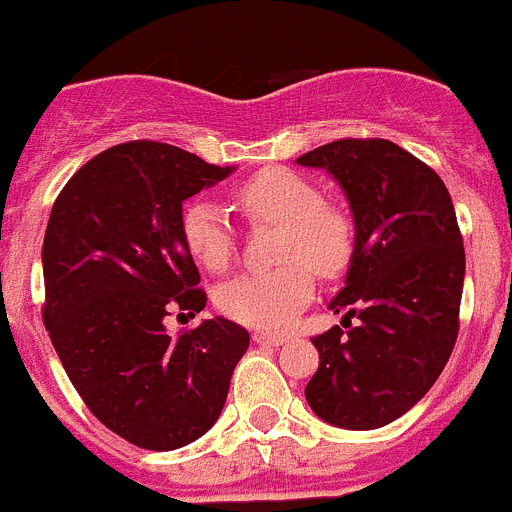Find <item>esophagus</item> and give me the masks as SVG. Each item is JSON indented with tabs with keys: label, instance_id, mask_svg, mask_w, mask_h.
I'll return each mask as SVG.
<instances>
[{
	"label": "esophagus",
	"instance_id": "34e87169",
	"mask_svg": "<svg viewBox=\"0 0 512 512\" xmlns=\"http://www.w3.org/2000/svg\"><path fill=\"white\" fill-rule=\"evenodd\" d=\"M289 338L282 336V333H264V330H256L253 333V343H266V346H282Z\"/></svg>",
	"mask_w": 512,
	"mask_h": 512
}]
</instances>
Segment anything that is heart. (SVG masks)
I'll list each match as a JSON object with an SVG mask.
<instances>
[{"label":"heart","instance_id":"obj_1","mask_svg":"<svg viewBox=\"0 0 512 512\" xmlns=\"http://www.w3.org/2000/svg\"><path fill=\"white\" fill-rule=\"evenodd\" d=\"M243 207L259 220L284 223L282 269H251L220 287L217 305L228 318L261 330H284L315 295V274L336 277L354 251V230L346 212L323 205L310 179L289 169H264L238 192ZM184 243L210 271H223L235 251L228 215L210 200L189 202L182 215Z\"/></svg>","mask_w":512,"mask_h":512}]
</instances>
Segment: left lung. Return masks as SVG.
<instances>
[{
    "mask_svg": "<svg viewBox=\"0 0 512 512\" xmlns=\"http://www.w3.org/2000/svg\"><path fill=\"white\" fill-rule=\"evenodd\" d=\"M297 164L328 171L354 217L346 282L328 305L346 310L348 330L312 338L320 364L307 405L336 428L374 431L418 405L454 351L464 289L454 202L441 176L392 140H333Z\"/></svg>",
    "mask_w": 512,
    "mask_h": 512,
    "instance_id": "left-lung-1",
    "label": "left lung"
}]
</instances>
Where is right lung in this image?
<instances>
[{
  "label": "right lung",
  "instance_id": "1",
  "mask_svg": "<svg viewBox=\"0 0 512 512\" xmlns=\"http://www.w3.org/2000/svg\"><path fill=\"white\" fill-rule=\"evenodd\" d=\"M169 143H120L81 166L53 202L43 241V320L71 384L140 449H182L210 431L248 330L225 318L171 336L166 315L205 310L182 205L223 182Z\"/></svg>",
  "mask_w": 512,
  "mask_h": 512
}]
</instances>
